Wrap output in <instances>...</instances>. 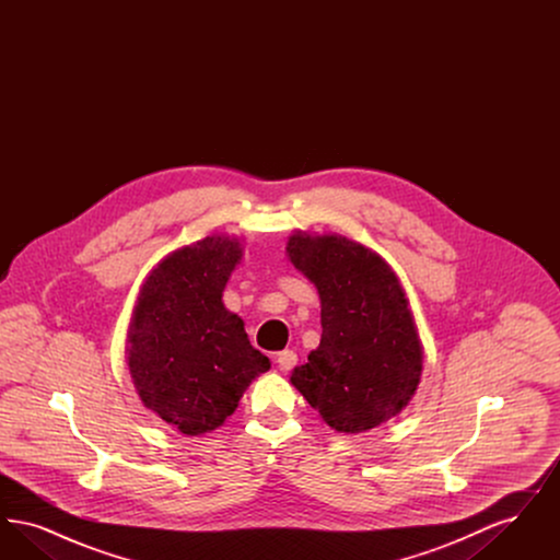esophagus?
Wrapping results in <instances>:
<instances>
[{
	"label": "esophagus",
	"mask_w": 560,
	"mask_h": 560,
	"mask_svg": "<svg viewBox=\"0 0 560 560\" xmlns=\"http://www.w3.org/2000/svg\"><path fill=\"white\" fill-rule=\"evenodd\" d=\"M275 363H277V368H279L281 372H290L293 365L298 363V354H295L293 350H283V352H279V354L275 357Z\"/></svg>",
	"instance_id": "obj_1"
}]
</instances>
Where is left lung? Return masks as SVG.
<instances>
[{
  "instance_id": "1",
  "label": "left lung",
  "mask_w": 560,
  "mask_h": 560,
  "mask_svg": "<svg viewBox=\"0 0 560 560\" xmlns=\"http://www.w3.org/2000/svg\"><path fill=\"white\" fill-rule=\"evenodd\" d=\"M293 267L320 298V342L292 384L338 432H365L400 413L418 390L422 342L395 270L342 235L295 231Z\"/></svg>"
}]
</instances>
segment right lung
I'll use <instances>...</instances> for the list:
<instances>
[{
  "mask_svg": "<svg viewBox=\"0 0 560 560\" xmlns=\"http://www.w3.org/2000/svg\"><path fill=\"white\" fill-rule=\"evenodd\" d=\"M241 256L240 241L222 235L180 247L149 272L133 306L126 352L136 393L187 436L222 427L270 370L222 302Z\"/></svg>",
  "mask_w": 560,
  "mask_h": 560,
  "instance_id": "obj_1",
  "label": "right lung"
}]
</instances>
